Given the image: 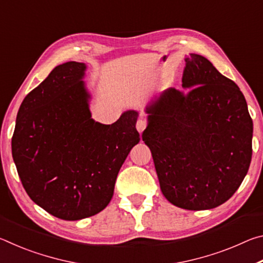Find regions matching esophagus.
I'll return each instance as SVG.
<instances>
[{
  "instance_id": "obj_1",
  "label": "esophagus",
  "mask_w": 263,
  "mask_h": 263,
  "mask_svg": "<svg viewBox=\"0 0 263 263\" xmlns=\"http://www.w3.org/2000/svg\"><path fill=\"white\" fill-rule=\"evenodd\" d=\"M137 130L139 131V133H141L142 131L145 130L146 127H147V122L145 121V119H142V118H140V119H138V122H137Z\"/></svg>"
}]
</instances>
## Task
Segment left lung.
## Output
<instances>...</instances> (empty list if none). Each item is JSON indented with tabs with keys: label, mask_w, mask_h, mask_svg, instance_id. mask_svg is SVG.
I'll list each match as a JSON object with an SVG mask.
<instances>
[{
	"label": "left lung",
	"mask_w": 263,
	"mask_h": 263,
	"mask_svg": "<svg viewBox=\"0 0 263 263\" xmlns=\"http://www.w3.org/2000/svg\"><path fill=\"white\" fill-rule=\"evenodd\" d=\"M185 92L168 89L146 111L142 140L152 152L160 188L186 210L225 203L252 160L253 121L245 96L206 58H185Z\"/></svg>",
	"instance_id": "1"
}]
</instances>
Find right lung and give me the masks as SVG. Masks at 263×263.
<instances>
[{
  "instance_id": "add662e5",
  "label": "right lung",
  "mask_w": 263,
  "mask_h": 263,
  "mask_svg": "<svg viewBox=\"0 0 263 263\" xmlns=\"http://www.w3.org/2000/svg\"><path fill=\"white\" fill-rule=\"evenodd\" d=\"M84 69L77 61L57 66L22 102L11 139L26 194L64 220L91 217L108 205L119 169L140 140L136 111L111 125L90 118Z\"/></svg>"
}]
</instances>
